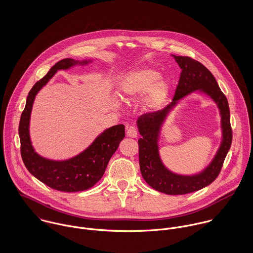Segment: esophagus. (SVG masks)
Returning a JSON list of instances; mask_svg holds the SVG:
<instances>
[{"mask_svg":"<svg viewBox=\"0 0 253 253\" xmlns=\"http://www.w3.org/2000/svg\"><path fill=\"white\" fill-rule=\"evenodd\" d=\"M126 135L128 137H131V138H135L137 137V130L134 126H129L126 130Z\"/></svg>","mask_w":253,"mask_h":253,"instance_id":"obj_1","label":"esophagus"}]
</instances>
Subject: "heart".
Segmentation results:
<instances>
[{
  "instance_id": "b5f03b06",
  "label": "heart",
  "mask_w": 253,
  "mask_h": 253,
  "mask_svg": "<svg viewBox=\"0 0 253 253\" xmlns=\"http://www.w3.org/2000/svg\"><path fill=\"white\" fill-rule=\"evenodd\" d=\"M125 99L130 100L144 96L143 106L148 112H157L163 108L170 93L169 81L162 79L156 69L142 67L127 73L121 83Z\"/></svg>"
}]
</instances>
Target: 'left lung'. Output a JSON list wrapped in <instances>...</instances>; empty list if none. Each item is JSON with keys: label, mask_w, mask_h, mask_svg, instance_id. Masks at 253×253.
Returning <instances> with one entry per match:
<instances>
[{"label": "left lung", "mask_w": 253, "mask_h": 253, "mask_svg": "<svg viewBox=\"0 0 253 253\" xmlns=\"http://www.w3.org/2000/svg\"><path fill=\"white\" fill-rule=\"evenodd\" d=\"M180 67V79L170 104L161 111L144 114L136 125L141 138L139 165L144 180L155 190L167 195H184L201 190L215 180L232 144L230 109L215 78L202 63L188 56L171 55ZM203 93L216 104L221 117V142L212 162L202 171L194 175H179L169 170L159 155L158 141L163 124L180 100L191 93Z\"/></svg>", "instance_id": "8db88e82"}]
</instances>
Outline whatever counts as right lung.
Returning a JSON list of instances; mask_svg holds the SVG:
<instances>
[{"instance_id": "obj_1", "label": "right lung", "mask_w": 253, "mask_h": 253, "mask_svg": "<svg viewBox=\"0 0 253 253\" xmlns=\"http://www.w3.org/2000/svg\"><path fill=\"white\" fill-rule=\"evenodd\" d=\"M92 60L65 58L53 65L47 74L33 85L28 93L19 122L21 157L28 171L38 180L62 192H80L91 188L103 176L109 161L125 137V126L117 125L103 130L91 144L67 160L46 159L38 154L30 137V119L38 92L59 70L76 65H87Z\"/></svg>"}]
</instances>
